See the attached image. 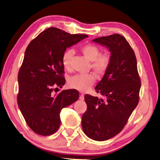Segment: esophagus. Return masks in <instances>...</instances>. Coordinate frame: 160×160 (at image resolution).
<instances>
[{
    "instance_id": "34e87169",
    "label": "esophagus",
    "mask_w": 160,
    "mask_h": 160,
    "mask_svg": "<svg viewBox=\"0 0 160 160\" xmlns=\"http://www.w3.org/2000/svg\"><path fill=\"white\" fill-rule=\"evenodd\" d=\"M84 98H85V95H84L83 94H81L80 96V97H79L80 99V100H84Z\"/></svg>"
}]
</instances>
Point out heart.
Returning a JSON list of instances; mask_svg holds the SVG:
<instances>
[{
	"label": "heart",
	"instance_id": "heart-1",
	"mask_svg": "<svg viewBox=\"0 0 160 160\" xmlns=\"http://www.w3.org/2000/svg\"><path fill=\"white\" fill-rule=\"evenodd\" d=\"M80 51L84 56L91 63V68L98 75H103L106 73L110 66L111 57L108 53H101V50L97 45L87 44L81 47ZM74 51L72 49L66 50L62 55V65L66 70L71 69V60ZM96 81L94 74H77L71 76L68 80L70 88L79 90L80 92H86L91 88Z\"/></svg>",
	"mask_w": 160,
	"mask_h": 160
}]
</instances>
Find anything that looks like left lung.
Here are the masks:
<instances>
[{"label": "left lung", "mask_w": 160, "mask_h": 160, "mask_svg": "<svg viewBox=\"0 0 160 160\" xmlns=\"http://www.w3.org/2000/svg\"><path fill=\"white\" fill-rule=\"evenodd\" d=\"M93 41L108 48L111 63L95 88L104 98L85 96L88 108L82 115V127L89 138L103 141L126 125L138 103L141 79L134 52L124 36L113 34Z\"/></svg>", "instance_id": "1"}]
</instances>
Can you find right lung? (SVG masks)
<instances>
[{"label": "right lung", "mask_w": 160, "mask_h": 160, "mask_svg": "<svg viewBox=\"0 0 160 160\" xmlns=\"http://www.w3.org/2000/svg\"><path fill=\"white\" fill-rule=\"evenodd\" d=\"M88 35L70 34L51 27L40 33L28 44L18 73L17 103L28 127L42 136L53 134L59 128L60 112L76 101L79 92L63 90L54 94L55 87L65 84L62 57Z\"/></svg>", "instance_id": "right-lung-1"}]
</instances>
